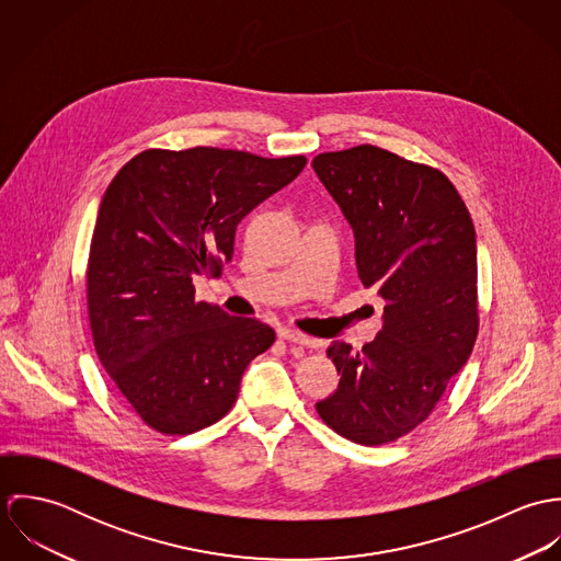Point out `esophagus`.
Listing matches in <instances>:
<instances>
[{
	"mask_svg": "<svg viewBox=\"0 0 561 561\" xmlns=\"http://www.w3.org/2000/svg\"><path fill=\"white\" fill-rule=\"evenodd\" d=\"M280 336H283L285 341H289V343H298V345H305V347H311V350H318V347H320V341H318V339H311V336H307V334H302V332H298V330H283Z\"/></svg>",
	"mask_w": 561,
	"mask_h": 561,
	"instance_id": "1",
	"label": "esophagus"
}]
</instances>
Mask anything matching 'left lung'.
I'll return each instance as SVG.
<instances>
[{
  "mask_svg": "<svg viewBox=\"0 0 561 561\" xmlns=\"http://www.w3.org/2000/svg\"><path fill=\"white\" fill-rule=\"evenodd\" d=\"M354 231L356 270L385 300L382 330L360 352L328 347L341 374L318 401L323 423L358 445H385L423 423L478 339L476 227L436 168L360 145L313 160Z\"/></svg>",
  "mask_w": 561,
  "mask_h": 561,
  "instance_id": "8db88e82",
  "label": "left lung"
}]
</instances>
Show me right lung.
Returning a JSON list of instances; mask_svg holds the SVG:
<instances>
[{
	"instance_id": "add662e5",
	"label": "right lung",
	"mask_w": 561,
	"mask_h": 561,
	"mask_svg": "<svg viewBox=\"0 0 561 561\" xmlns=\"http://www.w3.org/2000/svg\"><path fill=\"white\" fill-rule=\"evenodd\" d=\"M305 156L149 149L107 185L85 272L101 365L161 434H192L238 400L248 363L276 339L259 320L196 300V276H220L241 220L291 183Z\"/></svg>"
}]
</instances>
